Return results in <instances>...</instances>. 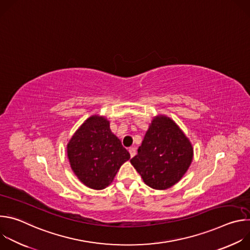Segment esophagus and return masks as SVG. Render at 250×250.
Returning <instances> with one entry per match:
<instances>
[{"label":"esophagus","instance_id":"esophagus-1","mask_svg":"<svg viewBox=\"0 0 250 250\" xmlns=\"http://www.w3.org/2000/svg\"><path fill=\"white\" fill-rule=\"evenodd\" d=\"M128 152L130 154V157H133L135 155V153H136V149L134 147H129L128 148Z\"/></svg>","mask_w":250,"mask_h":250}]
</instances>
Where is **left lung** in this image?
Wrapping results in <instances>:
<instances>
[{
    "instance_id": "obj_1",
    "label": "left lung",
    "mask_w": 250,
    "mask_h": 250,
    "mask_svg": "<svg viewBox=\"0 0 250 250\" xmlns=\"http://www.w3.org/2000/svg\"><path fill=\"white\" fill-rule=\"evenodd\" d=\"M193 155L191 142L180 127L170 118L158 116L152 120L130 163L147 186L165 190L181 180Z\"/></svg>"
}]
</instances>
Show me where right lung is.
Instances as JSON below:
<instances>
[{
  "label": "right lung",
  "instance_id": "obj_1",
  "mask_svg": "<svg viewBox=\"0 0 250 250\" xmlns=\"http://www.w3.org/2000/svg\"><path fill=\"white\" fill-rule=\"evenodd\" d=\"M67 156L78 179L95 190L108 187L130 158L111 131L110 122L100 116L90 117L76 130L67 145Z\"/></svg>",
  "mask_w": 250,
  "mask_h": 250
}]
</instances>
